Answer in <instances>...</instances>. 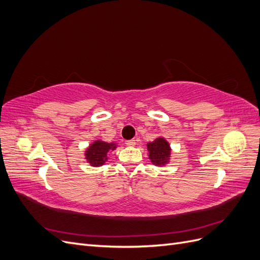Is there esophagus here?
Segmentation results:
<instances>
[{"label": "esophagus", "instance_id": "1", "mask_svg": "<svg viewBox=\"0 0 260 260\" xmlns=\"http://www.w3.org/2000/svg\"><path fill=\"white\" fill-rule=\"evenodd\" d=\"M125 145H128V146H135L136 145V140H128V141H125Z\"/></svg>", "mask_w": 260, "mask_h": 260}]
</instances>
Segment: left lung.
I'll return each mask as SVG.
<instances>
[{"mask_svg":"<svg viewBox=\"0 0 260 260\" xmlns=\"http://www.w3.org/2000/svg\"><path fill=\"white\" fill-rule=\"evenodd\" d=\"M148 158L155 166H164L169 162L171 148L169 143L164 138H157L153 142L147 143Z\"/></svg>","mask_w":260,"mask_h":260,"instance_id":"left-lung-1","label":"left lung"}]
</instances>
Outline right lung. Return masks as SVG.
I'll use <instances>...</instances> for the list:
<instances>
[{"label":"right lung","mask_w":260,"mask_h":260,"mask_svg":"<svg viewBox=\"0 0 260 260\" xmlns=\"http://www.w3.org/2000/svg\"><path fill=\"white\" fill-rule=\"evenodd\" d=\"M117 145L116 143H107L104 141L96 140L86 148L85 151V159L91 166L93 167H100L102 165H104L105 161H107L108 157L107 154L116 149Z\"/></svg>","instance_id":"obj_1"}]
</instances>
